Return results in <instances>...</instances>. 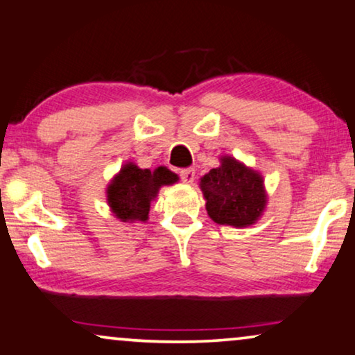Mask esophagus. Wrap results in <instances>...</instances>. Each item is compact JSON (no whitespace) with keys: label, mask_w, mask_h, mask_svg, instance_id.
Instances as JSON below:
<instances>
[{"label":"esophagus","mask_w":355,"mask_h":355,"mask_svg":"<svg viewBox=\"0 0 355 355\" xmlns=\"http://www.w3.org/2000/svg\"><path fill=\"white\" fill-rule=\"evenodd\" d=\"M195 173H196L195 168H183L180 172L182 182H185V183H188V185H190V183L195 182V178H196Z\"/></svg>","instance_id":"1"}]
</instances>
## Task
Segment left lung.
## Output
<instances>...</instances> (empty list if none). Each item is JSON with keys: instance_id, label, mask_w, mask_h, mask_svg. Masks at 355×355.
I'll return each mask as SVG.
<instances>
[{"instance_id": "obj_1", "label": "left lung", "mask_w": 355, "mask_h": 355, "mask_svg": "<svg viewBox=\"0 0 355 355\" xmlns=\"http://www.w3.org/2000/svg\"><path fill=\"white\" fill-rule=\"evenodd\" d=\"M219 167L201 177L206 211L216 224L248 227L257 224L268 205L263 175L232 155H222Z\"/></svg>"}]
</instances>
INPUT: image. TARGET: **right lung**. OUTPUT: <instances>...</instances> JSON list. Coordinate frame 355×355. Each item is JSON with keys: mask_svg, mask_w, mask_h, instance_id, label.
I'll use <instances>...</instances> for the list:
<instances>
[{"mask_svg": "<svg viewBox=\"0 0 355 355\" xmlns=\"http://www.w3.org/2000/svg\"><path fill=\"white\" fill-rule=\"evenodd\" d=\"M178 180V175L164 165L149 170L139 168L135 162H126L107 185L108 207L121 222H146L149 219L150 202L160 188Z\"/></svg>", "mask_w": 355, "mask_h": 355, "instance_id": "right-lung-1", "label": "right lung"}]
</instances>
